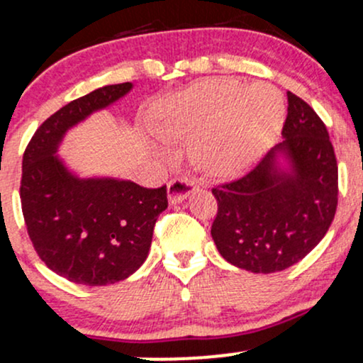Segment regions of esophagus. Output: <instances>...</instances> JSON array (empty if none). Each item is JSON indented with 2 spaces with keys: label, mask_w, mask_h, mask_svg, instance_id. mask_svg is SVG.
I'll return each mask as SVG.
<instances>
[{
  "label": "esophagus",
  "mask_w": 363,
  "mask_h": 363,
  "mask_svg": "<svg viewBox=\"0 0 363 363\" xmlns=\"http://www.w3.org/2000/svg\"><path fill=\"white\" fill-rule=\"evenodd\" d=\"M196 187H198L196 186V182L189 181V179H184V177L172 179L167 186L169 201L172 203V205L184 201L187 196L193 193V191H196Z\"/></svg>",
  "instance_id": "esophagus-1"
}]
</instances>
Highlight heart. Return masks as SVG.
<instances>
[{
	"instance_id": "heart-1",
	"label": "heart",
	"mask_w": 363,
	"mask_h": 363,
	"mask_svg": "<svg viewBox=\"0 0 363 363\" xmlns=\"http://www.w3.org/2000/svg\"><path fill=\"white\" fill-rule=\"evenodd\" d=\"M283 121L285 101L273 85L205 80L165 99L152 128L167 143L196 140L198 164L213 174H227L268 148Z\"/></svg>"
}]
</instances>
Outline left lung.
I'll return each instance as SVG.
<instances>
[{
	"label": "left lung",
	"instance_id": "1",
	"mask_svg": "<svg viewBox=\"0 0 363 363\" xmlns=\"http://www.w3.org/2000/svg\"><path fill=\"white\" fill-rule=\"evenodd\" d=\"M283 141L245 176L213 187L211 225L225 261L251 273L290 268L326 235L338 205V165L328 129L289 91Z\"/></svg>",
	"mask_w": 363,
	"mask_h": 363
}]
</instances>
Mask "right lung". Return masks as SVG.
<instances>
[{
  "label": "right lung",
  "mask_w": 363,
  "mask_h": 363,
  "mask_svg": "<svg viewBox=\"0 0 363 363\" xmlns=\"http://www.w3.org/2000/svg\"><path fill=\"white\" fill-rule=\"evenodd\" d=\"M133 83L90 91L40 124L23 153L20 199L34 249L49 269L78 285L104 286L131 277L147 259L153 227L167 208V186L80 177L57 150L69 129L123 99Z\"/></svg>",
  "instance_id": "obj_1"
}]
</instances>
